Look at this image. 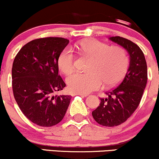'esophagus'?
Masks as SVG:
<instances>
[{"instance_id": "1", "label": "esophagus", "mask_w": 159, "mask_h": 159, "mask_svg": "<svg viewBox=\"0 0 159 159\" xmlns=\"http://www.w3.org/2000/svg\"><path fill=\"white\" fill-rule=\"evenodd\" d=\"M76 94L80 95V96L83 97V98H85V97H87V96H88V94H83V93H76Z\"/></svg>"}]
</instances>
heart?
<instances>
[{
    "label": "heart",
    "mask_w": 159,
    "mask_h": 159,
    "mask_svg": "<svg viewBox=\"0 0 159 159\" xmlns=\"http://www.w3.org/2000/svg\"><path fill=\"white\" fill-rule=\"evenodd\" d=\"M78 48L85 55L92 58L89 72H77L67 78L69 90L73 92L88 94L106 86L118 84L127 71L129 58L126 50L120 46L109 47L96 39L83 41ZM59 70L69 75L74 69V55L70 47L61 50L57 59Z\"/></svg>",
    "instance_id": "1"
}]
</instances>
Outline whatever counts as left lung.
Segmentation results:
<instances>
[{
  "instance_id": "left-lung-1",
  "label": "left lung",
  "mask_w": 159,
  "mask_h": 159,
  "mask_svg": "<svg viewBox=\"0 0 159 159\" xmlns=\"http://www.w3.org/2000/svg\"><path fill=\"white\" fill-rule=\"evenodd\" d=\"M123 47L129 55V65L123 81L100 99L92 116L104 126H118L125 122L139 106L147 82V66L142 50L137 44L120 36L109 39Z\"/></svg>"
}]
</instances>
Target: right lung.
<instances>
[{
	"label": "right lung",
	"instance_id": "1",
	"mask_svg": "<svg viewBox=\"0 0 159 159\" xmlns=\"http://www.w3.org/2000/svg\"><path fill=\"white\" fill-rule=\"evenodd\" d=\"M69 41L48 37L35 39L19 50L12 68V91L26 117L34 124L49 127L64 117L70 95H57L65 87L58 74L57 59Z\"/></svg>",
	"mask_w": 159,
	"mask_h": 159
}]
</instances>
